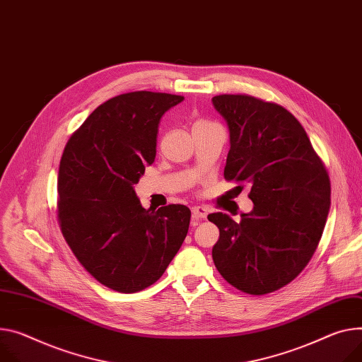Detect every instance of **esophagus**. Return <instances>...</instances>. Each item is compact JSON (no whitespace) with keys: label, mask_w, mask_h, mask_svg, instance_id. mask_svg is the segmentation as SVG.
<instances>
[{"label":"esophagus","mask_w":362,"mask_h":362,"mask_svg":"<svg viewBox=\"0 0 362 362\" xmlns=\"http://www.w3.org/2000/svg\"><path fill=\"white\" fill-rule=\"evenodd\" d=\"M191 213H192V220H194V223H196V221L203 220V218H206V217H207L209 210H207V207H204V206H196V207H192Z\"/></svg>","instance_id":"obj_1"}]
</instances>
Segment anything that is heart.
<instances>
[{
	"mask_svg": "<svg viewBox=\"0 0 362 362\" xmlns=\"http://www.w3.org/2000/svg\"><path fill=\"white\" fill-rule=\"evenodd\" d=\"M203 122H204V120H200V122H197V123H203Z\"/></svg>",
	"mask_w": 362,
	"mask_h": 362,
	"instance_id": "b5f03b06",
	"label": "heart"
}]
</instances>
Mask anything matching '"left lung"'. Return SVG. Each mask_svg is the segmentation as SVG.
Instances as JSON below:
<instances>
[{
	"label": "left lung",
	"instance_id": "obj_1",
	"mask_svg": "<svg viewBox=\"0 0 362 362\" xmlns=\"http://www.w3.org/2000/svg\"><path fill=\"white\" fill-rule=\"evenodd\" d=\"M211 101L230 134L225 178L251 182L254 203L239 223L223 213L209 214L220 230L213 261L238 290L268 294L291 283L312 259L330 207L329 175L284 107L246 94Z\"/></svg>",
	"mask_w": 362,
	"mask_h": 362
}]
</instances>
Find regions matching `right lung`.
Instances as JSON below:
<instances>
[{"instance_id": "add662e5", "label": "right lung", "mask_w": 362, "mask_h": 362, "mask_svg": "<svg viewBox=\"0 0 362 362\" xmlns=\"http://www.w3.org/2000/svg\"><path fill=\"white\" fill-rule=\"evenodd\" d=\"M182 95L134 91L98 105L68 141L58 175V221L74 255L119 293L156 283L189 226L182 204L144 209L133 185L156 156L160 117Z\"/></svg>"}]
</instances>
